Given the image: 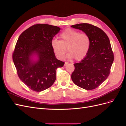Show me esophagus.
<instances>
[{
	"label": "esophagus",
	"mask_w": 126,
	"mask_h": 126,
	"mask_svg": "<svg viewBox=\"0 0 126 126\" xmlns=\"http://www.w3.org/2000/svg\"><path fill=\"white\" fill-rule=\"evenodd\" d=\"M69 64V63H67V62H65V63H64V66H66L67 64Z\"/></svg>",
	"instance_id": "34e87169"
}]
</instances>
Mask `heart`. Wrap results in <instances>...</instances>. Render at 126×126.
I'll return each instance as SVG.
<instances>
[{
	"label": "heart",
	"mask_w": 126,
	"mask_h": 126,
	"mask_svg": "<svg viewBox=\"0 0 126 126\" xmlns=\"http://www.w3.org/2000/svg\"><path fill=\"white\" fill-rule=\"evenodd\" d=\"M61 40L54 39L51 41L53 51L58 58L62 59L67 51V57L75 59L77 61L83 60L89 51L90 41L85 33L69 28L60 34Z\"/></svg>",
	"instance_id": "obj_1"
}]
</instances>
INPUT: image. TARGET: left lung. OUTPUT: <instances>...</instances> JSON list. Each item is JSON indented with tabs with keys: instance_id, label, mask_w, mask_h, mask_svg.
Masks as SVG:
<instances>
[{
	"instance_id": "8db88e82",
	"label": "left lung",
	"mask_w": 126,
	"mask_h": 126,
	"mask_svg": "<svg viewBox=\"0 0 126 126\" xmlns=\"http://www.w3.org/2000/svg\"><path fill=\"white\" fill-rule=\"evenodd\" d=\"M71 27L87 34L90 41L87 55L80 62L74 64L75 70L71 79L79 87L87 90L94 89L110 74L114 60L110 40L105 32L94 25L83 23Z\"/></svg>"
}]
</instances>
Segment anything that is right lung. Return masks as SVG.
I'll use <instances>...</instances> for the list:
<instances>
[{
	"label": "right lung",
	"instance_id": "1",
	"mask_svg": "<svg viewBox=\"0 0 126 126\" xmlns=\"http://www.w3.org/2000/svg\"><path fill=\"white\" fill-rule=\"evenodd\" d=\"M61 28L48 24H36L20 34L13 54L19 79L36 92L49 88L55 82L57 68L64 63L56 58L51 47L53 37Z\"/></svg>",
	"mask_w": 126,
	"mask_h": 126
}]
</instances>
